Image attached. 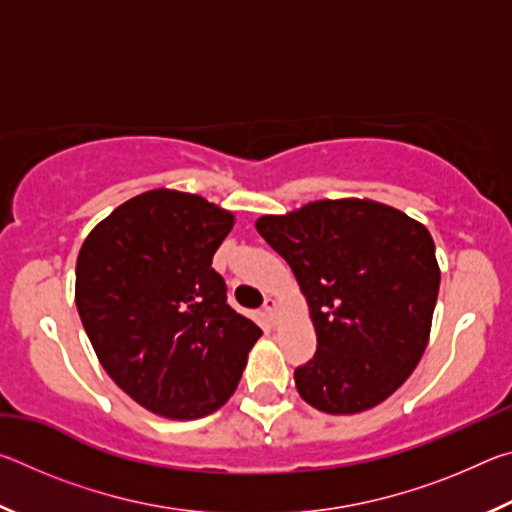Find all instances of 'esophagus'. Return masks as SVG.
I'll return each instance as SVG.
<instances>
[{
    "label": "esophagus",
    "instance_id": "esophagus-1",
    "mask_svg": "<svg viewBox=\"0 0 512 512\" xmlns=\"http://www.w3.org/2000/svg\"><path fill=\"white\" fill-rule=\"evenodd\" d=\"M264 314L271 318V320H275V311H277V300L275 298H266L264 300Z\"/></svg>",
    "mask_w": 512,
    "mask_h": 512
}]
</instances>
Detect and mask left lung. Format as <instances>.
I'll list each match as a JSON object with an SVG mask.
<instances>
[{
  "label": "left lung",
  "mask_w": 512,
  "mask_h": 512,
  "mask_svg": "<svg viewBox=\"0 0 512 512\" xmlns=\"http://www.w3.org/2000/svg\"><path fill=\"white\" fill-rule=\"evenodd\" d=\"M257 232L307 296L318 348L296 368L305 402L359 413L384 402L429 341L440 271L429 230L375 201H316L262 216Z\"/></svg>",
  "instance_id": "obj_1"
}]
</instances>
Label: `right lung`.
<instances>
[{
  "mask_svg": "<svg viewBox=\"0 0 512 512\" xmlns=\"http://www.w3.org/2000/svg\"><path fill=\"white\" fill-rule=\"evenodd\" d=\"M232 223L201 196L155 189L119 205L81 246L85 334L121 391L164 418H203L228 402L262 336L212 268Z\"/></svg>",
  "mask_w": 512,
  "mask_h": 512,
  "instance_id": "1",
  "label": "right lung"
}]
</instances>
